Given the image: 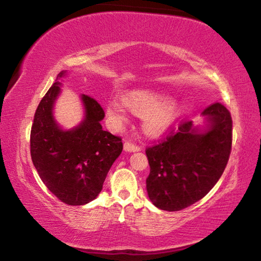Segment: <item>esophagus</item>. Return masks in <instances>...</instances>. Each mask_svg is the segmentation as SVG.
<instances>
[{
	"instance_id": "1",
	"label": "esophagus",
	"mask_w": 261,
	"mask_h": 261,
	"mask_svg": "<svg viewBox=\"0 0 261 261\" xmlns=\"http://www.w3.org/2000/svg\"><path fill=\"white\" fill-rule=\"evenodd\" d=\"M124 149L126 152H137V151H139L140 147L138 146V145L131 143V141H125Z\"/></svg>"
}]
</instances>
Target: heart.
Segmentation results:
<instances>
[{
  "label": "heart",
  "mask_w": 261,
  "mask_h": 261,
  "mask_svg": "<svg viewBox=\"0 0 261 261\" xmlns=\"http://www.w3.org/2000/svg\"><path fill=\"white\" fill-rule=\"evenodd\" d=\"M129 108L144 116V127L151 135H162L173 126L180 114V107L167 98L148 92L137 91L126 96L125 101L114 98L107 103V114L116 126L127 118Z\"/></svg>",
  "instance_id": "obj_1"
}]
</instances>
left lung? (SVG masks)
<instances>
[{
	"instance_id": "obj_1",
	"label": "left lung",
	"mask_w": 261,
	"mask_h": 261,
	"mask_svg": "<svg viewBox=\"0 0 261 261\" xmlns=\"http://www.w3.org/2000/svg\"><path fill=\"white\" fill-rule=\"evenodd\" d=\"M210 127L198 132L191 121L146 147L149 175L146 190L158 208L176 212L193 205L213 189L230 156L232 120L222 103L204 109Z\"/></svg>"
}]
</instances>
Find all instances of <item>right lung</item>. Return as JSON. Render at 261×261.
<instances>
[{"mask_svg":"<svg viewBox=\"0 0 261 261\" xmlns=\"http://www.w3.org/2000/svg\"><path fill=\"white\" fill-rule=\"evenodd\" d=\"M59 93L60 83L56 82L35 110L31 158L43 184L57 199L71 206L85 205L102 190L110 167L123 149L122 138L102 130L103 109L85 94L82 95L85 120L72 130H61L53 118V105Z\"/></svg>","mask_w":261,"mask_h":261,"instance_id":"1","label":"right lung"}]
</instances>
